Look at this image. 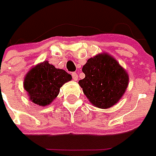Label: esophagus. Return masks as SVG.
Masks as SVG:
<instances>
[{
  "label": "esophagus",
  "mask_w": 156,
  "mask_h": 156,
  "mask_svg": "<svg viewBox=\"0 0 156 156\" xmlns=\"http://www.w3.org/2000/svg\"><path fill=\"white\" fill-rule=\"evenodd\" d=\"M72 77H73V80L75 81L78 80V75L76 73H72Z\"/></svg>",
  "instance_id": "34e87169"
}]
</instances>
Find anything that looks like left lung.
I'll return each instance as SVG.
<instances>
[{"label":"left lung","mask_w":156,"mask_h":156,"mask_svg":"<svg viewBox=\"0 0 156 156\" xmlns=\"http://www.w3.org/2000/svg\"><path fill=\"white\" fill-rule=\"evenodd\" d=\"M82 72L85 78L79 81V85L88 101L99 108L116 104L129 86L128 72L107 53L88 59Z\"/></svg>","instance_id":"obj_1"}]
</instances>
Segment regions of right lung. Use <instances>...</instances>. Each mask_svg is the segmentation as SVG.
Segmentation results:
<instances>
[{
    "instance_id": "add662e5",
    "label": "right lung",
    "mask_w": 156,
    "mask_h": 156,
    "mask_svg": "<svg viewBox=\"0 0 156 156\" xmlns=\"http://www.w3.org/2000/svg\"><path fill=\"white\" fill-rule=\"evenodd\" d=\"M71 80L72 76L65 70L44 61L26 74L23 87L33 103L45 107L56 98L63 84Z\"/></svg>"
}]
</instances>
